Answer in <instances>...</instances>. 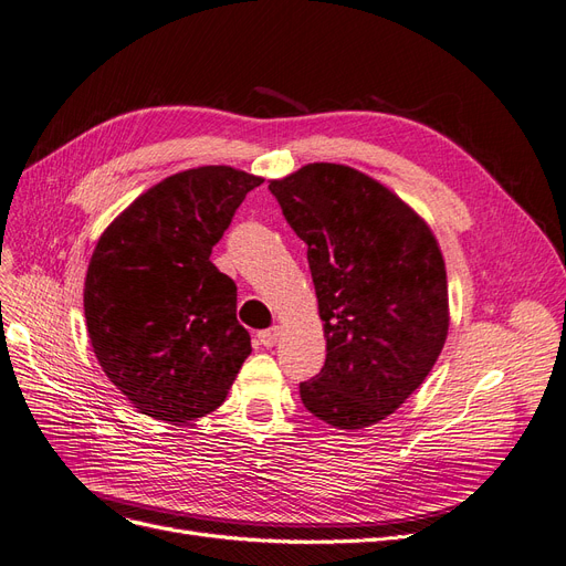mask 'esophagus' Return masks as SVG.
I'll list each match as a JSON object with an SVG mask.
<instances>
[{
    "instance_id": "obj_1",
    "label": "esophagus",
    "mask_w": 566,
    "mask_h": 566,
    "mask_svg": "<svg viewBox=\"0 0 566 566\" xmlns=\"http://www.w3.org/2000/svg\"><path fill=\"white\" fill-rule=\"evenodd\" d=\"M277 338H280V326H270V329L259 332V343L263 348H272V345L277 343Z\"/></svg>"
}]
</instances>
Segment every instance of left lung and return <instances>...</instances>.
Segmentation results:
<instances>
[{"instance_id":"8db88e82","label":"left lung","mask_w":566,"mask_h":566,"mask_svg":"<svg viewBox=\"0 0 566 566\" xmlns=\"http://www.w3.org/2000/svg\"><path fill=\"white\" fill-rule=\"evenodd\" d=\"M268 190L307 244L324 322L326 361L301 382L303 405L340 430L378 423L442 353V251L402 199L343 164H307Z\"/></svg>"}]
</instances>
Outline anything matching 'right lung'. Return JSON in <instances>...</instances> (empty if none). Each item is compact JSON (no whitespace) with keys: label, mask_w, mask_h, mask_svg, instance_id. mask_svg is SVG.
Listing matches in <instances>:
<instances>
[{"label":"right lung","mask_w":566,"mask_h":566,"mask_svg":"<svg viewBox=\"0 0 566 566\" xmlns=\"http://www.w3.org/2000/svg\"><path fill=\"white\" fill-rule=\"evenodd\" d=\"M261 184L232 167L180 171L101 234L84 282L86 329L105 376L140 413L169 423L211 413L251 355L237 286L211 249Z\"/></svg>","instance_id":"obj_1"}]
</instances>
